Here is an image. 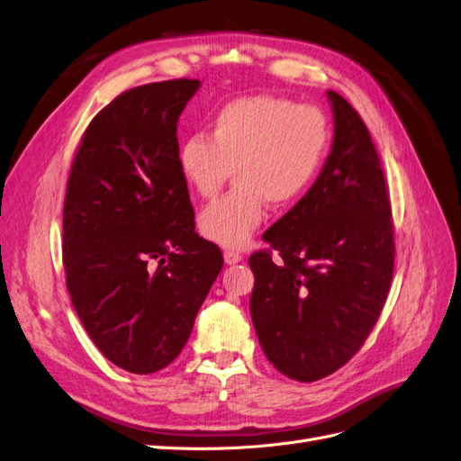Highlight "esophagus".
<instances>
[{
	"instance_id": "esophagus-1",
	"label": "esophagus",
	"mask_w": 461,
	"mask_h": 461,
	"mask_svg": "<svg viewBox=\"0 0 461 461\" xmlns=\"http://www.w3.org/2000/svg\"><path fill=\"white\" fill-rule=\"evenodd\" d=\"M223 260H226V265H238V262L243 260V257L238 251H233V249H226L223 251Z\"/></svg>"
}]
</instances>
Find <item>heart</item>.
Here are the masks:
<instances>
[{
    "mask_svg": "<svg viewBox=\"0 0 461 461\" xmlns=\"http://www.w3.org/2000/svg\"><path fill=\"white\" fill-rule=\"evenodd\" d=\"M330 147L326 113L311 104L257 95L235 98L210 120V135L181 140L177 167L203 199L223 187L231 169L235 189L203 208L199 231L221 247H243L265 220L267 203L295 204L317 179Z\"/></svg>",
    "mask_w": 461,
    "mask_h": 461,
    "instance_id": "1",
    "label": "heart"
}]
</instances>
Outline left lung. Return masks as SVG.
Returning a JSON list of instances; mask_svg holds the SVG:
<instances>
[{
  "label": "left lung",
  "mask_w": 461,
  "mask_h": 461,
  "mask_svg": "<svg viewBox=\"0 0 461 461\" xmlns=\"http://www.w3.org/2000/svg\"><path fill=\"white\" fill-rule=\"evenodd\" d=\"M334 140L317 181L262 235L253 253L251 319L268 361L314 383L365 344L390 292L393 226L386 179L371 133L338 92L328 90Z\"/></svg>",
  "instance_id": "1"
}]
</instances>
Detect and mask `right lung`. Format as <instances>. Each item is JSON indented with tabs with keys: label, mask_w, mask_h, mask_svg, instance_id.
<instances>
[{
	"label": "right lung",
	"mask_w": 461,
	"mask_h": 461,
	"mask_svg": "<svg viewBox=\"0 0 461 461\" xmlns=\"http://www.w3.org/2000/svg\"><path fill=\"white\" fill-rule=\"evenodd\" d=\"M196 78L150 83L112 100L86 127L63 204V267L96 348L135 375L187 344L223 267L194 231L177 167V122Z\"/></svg>",
	"instance_id": "obj_1"
}]
</instances>
